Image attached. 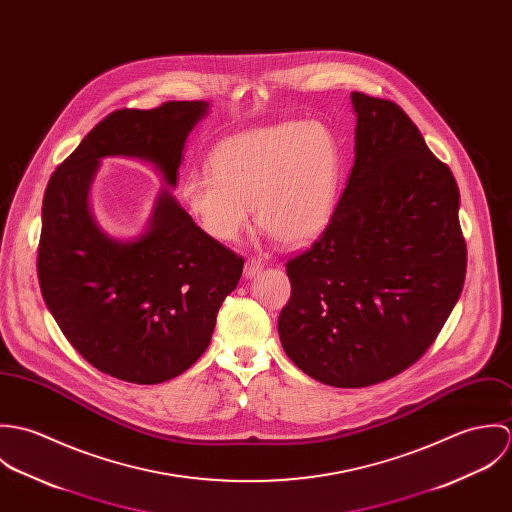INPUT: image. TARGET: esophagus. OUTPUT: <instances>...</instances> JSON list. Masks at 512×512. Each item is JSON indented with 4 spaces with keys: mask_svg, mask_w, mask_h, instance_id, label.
Instances as JSON below:
<instances>
[{
    "mask_svg": "<svg viewBox=\"0 0 512 512\" xmlns=\"http://www.w3.org/2000/svg\"><path fill=\"white\" fill-rule=\"evenodd\" d=\"M262 262L260 260H256V258H250V260H246V264H244V276L248 278V280H252V278H256L260 272H262Z\"/></svg>",
    "mask_w": 512,
    "mask_h": 512,
    "instance_id": "1",
    "label": "esophagus"
}]
</instances>
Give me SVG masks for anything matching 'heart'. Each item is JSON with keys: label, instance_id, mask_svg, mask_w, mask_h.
I'll use <instances>...</instances> for the list:
<instances>
[{"label": "heart", "instance_id": "b5f03b06", "mask_svg": "<svg viewBox=\"0 0 512 512\" xmlns=\"http://www.w3.org/2000/svg\"><path fill=\"white\" fill-rule=\"evenodd\" d=\"M211 173L189 175L181 197L201 228L238 240L252 220L284 244L315 240L335 215L341 151L319 122H280L222 140Z\"/></svg>", "mask_w": 512, "mask_h": 512}]
</instances>
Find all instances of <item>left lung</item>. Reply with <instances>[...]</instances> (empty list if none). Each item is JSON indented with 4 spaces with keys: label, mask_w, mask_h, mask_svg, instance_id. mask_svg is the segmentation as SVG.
<instances>
[{
    "label": "left lung",
    "mask_w": 512,
    "mask_h": 512,
    "mask_svg": "<svg viewBox=\"0 0 512 512\" xmlns=\"http://www.w3.org/2000/svg\"><path fill=\"white\" fill-rule=\"evenodd\" d=\"M355 165L335 215L286 264L278 333L293 365L363 388L414 365L455 307L467 268L459 189L406 112L351 94Z\"/></svg>",
    "instance_id": "obj_1"
}]
</instances>
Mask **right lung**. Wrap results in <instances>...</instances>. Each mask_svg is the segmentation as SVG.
I'll return each mask as SVG.
<instances>
[{
  "label": "right lung",
  "mask_w": 512,
  "mask_h": 512,
  "mask_svg": "<svg viewBox=\"0 0 512 512\" xmlns=\"http://www.w3.org/2000/svg\"><path fill=\"white\" fill-rule=\"evenodd\" d=\"M207 114V102L118 110L59 165L45 191L43 299L74 349L126 382L159 384L197 363L244 260L201 230L167 187L140 234H108L90 209L92 183L102 159L130 157L175 189L185 142Z\"/></svg>",
  "instance_id": "add662e5"
}]
</instances>
